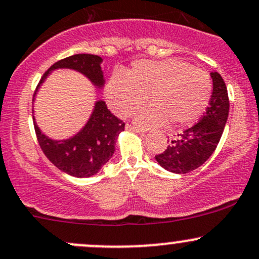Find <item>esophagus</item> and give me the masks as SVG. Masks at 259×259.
<instances>
[{
    "mask_svg": "<svg viewBox=\"0 0 259 259\" xmlns=\"http://www.w3.org/2000/svg\"><path fill=\"white\" fill-rule=\"evenodd\" d=\"M126 130H133V132H135V133H138V134H140V135H143V134H145V130L144 129H140V127H138V126H133V125H129L127 124L126 126Z\"/></svg>",
    "mask_w": 259,
    "mask_h": 259,
    "instance_id": "1",
    "label": "esophagus"
}]
</instances>
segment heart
<instances>
[{
  "mask_svg": "<svg viewBox=\"0 0 259 259\" xmlns=\"http://www.w3.org/2000/svg\"><path fill=\"white\" fill-rule=\"evenodd\" d=\"M150 93L152 104L140 109L135 121L143 126L192 124L205 113L212 94L207 73L179 59L139 61L126 77L115 73L107 85V99L118 115H127Z\"/></svg>",
  "mask_w": 259,
  "mask_h": 259,
  "instance_id": "b5f03b06",
  "label": "heart"
}]
</instances>
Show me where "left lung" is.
Masks as SVG:
<instances>
[{"mask_svg":"<svg viewBox=\"0 0 259 259\" xmlns=\"http://www.w3.org/2000/svg\"><path fill=\"white\" fill-rule=\"evenodd\" d=\"M212 91L209 105L201 120L171 140L170 145L155 160L174 174H187L205 164L216 150L230 111L227 87L217 72L211 73Z\"/></svg>","mask_w":259,"mask_h":259,"instance_id":"obj_1","label":"left lung"}]
</instances>
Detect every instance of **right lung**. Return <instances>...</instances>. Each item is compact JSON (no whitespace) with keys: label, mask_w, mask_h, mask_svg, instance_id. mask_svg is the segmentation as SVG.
I'll use <instances>...</instances> for the list:
<instances>
[{"label":"right lung","mask_w":259,"mask_h":259,"mask_svg":"<svg viewBox=\"0 0 259 259\" xmlns=\"http://www.w3.org/2000/svg\"><path fill=\"white\" fill-rule=\"evenodd\" d=\"M103 59L94 54H74L54 63L43 74L38 88L54 69H73L88 78L95 88L104 87V75L100 64ZM33 113V111H32ZM34 130L40 149L56 167L74 178H91L99 172L113 156L119 134L125 122L116 118L107 108L104 100L95 102L93 113L87 124L74 135L64 140H53L43 134L33 116Z\"/></svg>","instance_id":"add662e5"}]
</instances>
